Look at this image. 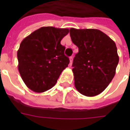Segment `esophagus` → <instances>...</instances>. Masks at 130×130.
<instances>
[{
    "instance_id": "34e87169",
    "label": "esophagus",
    "mask_w": 130,
    "mask_h": 130,
    "mask_svg": "<svg viewBox=\"0 0 130 130\" xmlns=\"http://www.w3.org/2000/svg\"><path fill=\"white\" fill-rule=\"evenodd\" d=\"M70 65H72V61H73V57L72 56H70Z\"/></svg>"
}]
</instances>
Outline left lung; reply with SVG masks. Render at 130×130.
<instances>
[{"instance_id": "1", "label": "left lung", "mask_w": 130, "mask_h": 130, "mask_svg": "<svg viewBox=\"0 0 130 130\" xmlns=\"http://www.w3.org/2000/svg\"><path fill=\"white\" fill-rule=\"evenodd\" d=\"M70 35L79 48L72 63L74 86L87 97L100 94L111 83L119 61L116 43L98 29H76Z\"/></svg>"}]
</instances>
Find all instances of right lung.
Wrapping results in <instances>:
<instances>
[{
    "mask_svg": "<svg viewBox=\"0 0 130 130\" xmlns=\"http://www.w3.org/2000/svg\"><path fill=\"white\" fill-rule=\"evenodd\" d=\"M68 32V28L42 27L22 40L17 51L18 70L29 89L43 93L56 84L70 63L60 44Z\"/></svg>",
    "mask_w": 130,
    "mask_h": 130,
    "instance_id": "right-lung-1",
    "label": "right lung"
}]
</instances>
